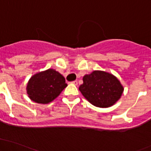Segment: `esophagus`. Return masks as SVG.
I'll return each instance as SVG.
<instances>
[{"instance_id":"1","label":"esophagus","mask_w":151,"mask_h":151,"mask_svg":"<svg viewBox=\"0 0 151 151\" xmlns=\"http://www.w3.org/2000/svg\"><path fill=\"white\" fill-rule=\"evenodd\" d=\"M71 83H72V84H74V85H77V80H74V81L71 82Z\"/></svg>"}]
</instances>
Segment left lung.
I'll return each instance as SVG.
<instances>
[{"instance_id":"left-lung-1","label":"left lung","mask_w":151,"mask_h":151,"mask_svg":"<svg viewBox=\"0 0 151 151\" xmlns=\"http://www.w3.org/2000/svg\"><path fill=\"white\" fill-rule=\"evenodd\" d=\"M83 84L79 88L83 96L91 104L101 108L112 106L120 99L123 87L116 77L103 71H93L85 74Z\"/></svg>"}]
</instances>
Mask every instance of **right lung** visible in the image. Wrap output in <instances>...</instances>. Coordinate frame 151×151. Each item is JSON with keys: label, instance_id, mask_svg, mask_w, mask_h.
Wrapping results in <instances>:
<instances>
[{"label": "right lung", "instance_id": "obj_1", "mask_svg": "<svg viewBox=\"0 0 151 151\" xmlns=\"http://www.w3.org/2000/svg\"><path fill=\"white\" fill-rule=\"evenodd\" d=\"M67 86L64 77L52 68L41 71L30 77L27 93L38 104H48L57 98Z\"/></svg>", "mask_w": 151, "mask_h": 151}]
</instances>
